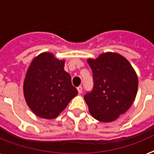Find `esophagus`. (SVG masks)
<instances>
[{"label": "esophagus", "mask_w": 154, "mask_h": 154, "mask_svg": "<svg viewBox=\"0 0 154 154\" xmlns=\"http://www.w3.org/2000/svg\"><path fill=\"white\" fill-rule=\"evenodd\" d=\"M77 91H78V93H79V94H81V92H82V87H81V86H79V87L77 88Z\"/></svg>", "instance_id": "obj_1"}]
</instances>
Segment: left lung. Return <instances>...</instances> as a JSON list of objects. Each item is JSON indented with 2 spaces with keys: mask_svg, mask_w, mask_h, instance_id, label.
<instances>
[{
  "mask_svg": "<svg viewBox=\"0 0 154 154\" xmlns=\"http://www.w3.org/2000/svg\"><path fill=\"white\" fill-rule=\"evenodd\" d=\"M87 61L94 81L91 92L84 97L89 112L101 122L114 121L135 101L138 76L128 59L118 53H103Z\"/></svg>",
  "mask_w": 154,
  "mask_h": 154,
  "instance_id": "1",
  "label": "left lung"
}]
</instances>
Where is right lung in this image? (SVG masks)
Wrapping results in <instances>:
<instances>
[{
    "label": "right lung",
    "instance_id": "add662e5",
    "mask_svg": "<svg viewBox=\"0 0 154 154\" xmlns=\"http://www.w3.org/2000/svg\"><path fill=\"white\" fill-rule=\"evenodd\" d=\"M65 60L51 52H42L29 64L23 82L26 104L37 117L54 119L63 112L77 90L64 70Z\"/></svg>",
    "mask_w": 154,
    "mask_h": 154
}]
</instances>
